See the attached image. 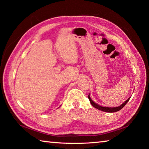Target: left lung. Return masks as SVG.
Returning a JSON list of instances; mask_svg holds the SVG:
<instances>
[{
	"instance_id": "1",
	"label": "left lung",
	"mask_w": 149,
	"mask_h": 149,
	"mask_svg": "<svg viewBox=\"0 0 149 149\" xmlns=\"http://www.w3.org/2000/svg\"><path fill=\"white\" fill-rule=\"evenodd\" d=\"M88 98H89V99L90 100L91 104H92V106H93V107L96 108H97V109L100 110H101V111H104V112H118V111L120 110L123 107H124V106L126 104H127L128 101H129L131 97H130L129 99H128L127 100H125V101L123 102L122 104H121L120 107H113V108H111V107H101V106L97 104V103H95V102H93V100H92V99H91L89 94V96H88Z\"/></svg>"
}]
</instances>
